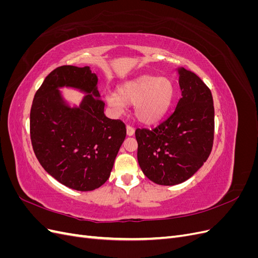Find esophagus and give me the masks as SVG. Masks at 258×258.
<instances>
[{
	"instance_id": "esophagus-1",
	"label": "esophagus",
	"mask_w": 258,
	"mask_h": 258,
	"mask_svg": "<svg viewBox=\"0 0 258 258\" xmlns=\"http://www.w3.org/2000/svg\"><path fill=\"white\" fill-rule=\"evenodd\" d=\"M127 136H129V137H131V136H134L135 135V128L134 127H131V126H127Z\"/></svg>"
}]
</instances>
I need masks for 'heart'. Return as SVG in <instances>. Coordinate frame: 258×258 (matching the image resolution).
Segmentation results:
<instances>
[{
	"label": "heart",
	"mask_w": 258,
	"mask_h": 258,
	"mask_svg": "<svg viewBox=\"0 0 258 258\" xmlns=\"http://www.w3.org/2000/svg\"><path fill=\"white\" fill-rule=\"evenodd\" d=\"M174 85L167 77L142 75L105 97L106 104L120 113L126 104H134L137 119L145 124L158 122L166 115L174 98Z\"/></svg>",
	"instance_id": "heart-1"
}]
</instances>
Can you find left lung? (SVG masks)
<instances>
[{"label": "left lung", "mask_w": 258, "mask_h": 258, "mask_svg": "<svg viewBox=\"0 0 258 258\" xmlns=\"http://www.w3.org/2000/svg\"><path fill=\"white\" fill-rule=\"evenodd\" d=\"M182 98L174 112L157 127L137 129L138 161L143 173L159 185H176L191 177L212 151L214 105L200 77L178 68Z\"/></svg>", "instance_id": "obj_1"}]
</instances>
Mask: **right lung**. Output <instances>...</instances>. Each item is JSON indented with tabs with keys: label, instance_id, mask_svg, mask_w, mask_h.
Segmentation results:
<instances>
[{
	"label": "right lung",
	"instance_id": "obj_1",
	"mask_svg": "<svg viewBox=\"0 0 258 258\" xmlns=\"http://www.w3.org/2000/svg\"><path fill=\"white\" fill-rule=\"evenodd\" d=\"M98 76L89 67L62 66L48 74L36 91L30 112L33 151L46 172L70 188L89 191L110 177L126 138V126L104 115ZM86 93L70 107L60 88Z\"/></svg>",
	"mask_w": 258,
	"mask_h": 258
}]
</instances>
